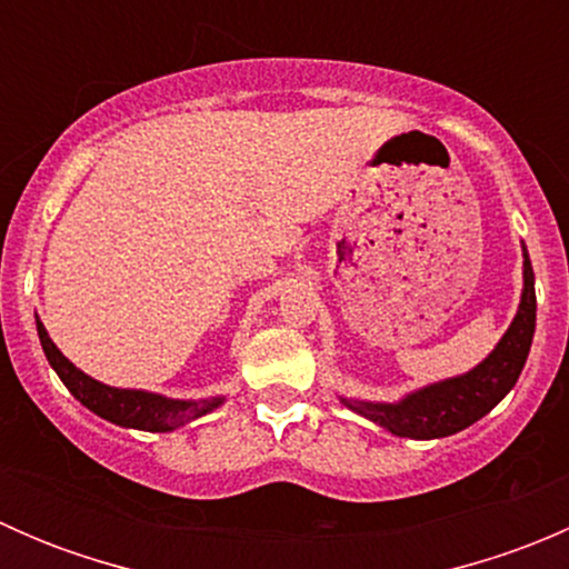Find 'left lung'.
Listing matches in <instances>:
<instances>
[{
	"label": "left lung",
	"instance_id": "8db88e82",
	"mask_svg": "<svg viewBox=\"0 0 569 569\" xmlns=\"http://www.w3.org/2000/svg\"><path fill=\"white\" fill-rule=\"evenodd\" d=\"M523 297L518 317L498 341V347L468 375L435 382L421 391L405 396L396 405L341 399L349 410L380 423L391 435L412 440H432L455 435L479 421L492 410L518 382L529 358L533 325H537V295H533V269L529 252H523Z\"/></svg>",
	"mask_w": 569,
	"mask_h": 569
}]
</instances>
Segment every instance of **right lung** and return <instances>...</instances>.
<instances>
[{"mask_svg":"<svg viewBox=\"0 0 569 569\" xmlns=\"http://www.w3.org/2000/svg\"><path fill=\"white\" fill-rule=\"evenodd\" d=\"M38 336L40 347H43L46 358H49L51 369L57 371L66 388L82 401L88 410L96 416L107 418V421L118 423V427L142 429V432H170V429L183 427V423L194 421V418L206 416L214 407L222 405V399H200V401H181V399H164L159 393L146 391H126V388H109L104 382L93 380L84 371H79L46 332L43 321L38 319Z\"/></svg>","mask_w":569,"mask_h":569,"instance_id":"obj_1","label":"right lung"}]
</instances>
